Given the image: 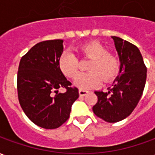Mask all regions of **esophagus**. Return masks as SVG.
Masks as SVG:
<instances>
[{"label":"esophagus","mask_w":155,"mask_h":155,"mask_svg":"<svg viewBox=\"0 0 155 155\" xmlns=\"http://www.w3.org/2000/svg\"><path fill=\"white\" fill-rule=\"evenodd\" d=\"M89 93V91H84V90H79V94L81 95V96H84V95H86V94Z\"/></svg>","instance_id":"esophagus-1"}]
</instances>
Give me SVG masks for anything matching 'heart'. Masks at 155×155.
Here are the masks:
<instances>
[{
	"mask_svg": "<svg viewBox=\"0 0 155 155\" xmlns=\"http://www.w3.org/2000/svg\"><path fill=\"white\" fill-rule=\"evenodd\" d=\"M80 54L91 59L88 64V72L80 73L74 81V84L81 90H90L99 86L104 81H110L116 76L120 62L114 54L108 53L106 48L97 41H91L79 47ZM58 66L66 77L73 78L79 68L77 56L71 51H65L59 59Z\"/></svg>",
	"mask_w": 155,
	"mask_h": 155,
	"instance_id": "b5f03b06",
	"label": "heart"
}]
</instances>
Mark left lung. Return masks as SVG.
Masks as SVG:
<instances>
[{
	"label": "left lung",
	"mask_w": 155,
	"mask_h": 155,
	"mask_svg": "<svg viewBox=\"0 0 155 155\" xmlns=\"http://www.w3.org/2000/svg\"><path fill=\"white\" fill-rule=\"evenodd\" d=\"M111 38L120 58V74L108 91H94L98 101L93 112L106 122L115 123L129 116L137 106L146 82L147 68L137 46L117 36Z\"/></svg>",
	"instance_id": "1"
}]
</instances>
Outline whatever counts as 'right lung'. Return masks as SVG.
Segmentation results:
<instances>
[{
  "label": "right lung",
  "mask_w": 155,
  "mask_h": 155,
  "mask_svg": "<svg viewBox=\"0 0 155 155\" xmlns=\"http://www.w3.org/2000/svg\"><path fill=\"white\" fill-rule=\"evenodd\" d=\"M63 40L41 41L20 61L17 73L18 99L22 110L32 122L46 130L56 129L69 119L71 106L79 97L59 69ZM67 89L59 93L58 89Z\"/></svg>",
  "instance_id": "obj_1"
}]
</instances>
